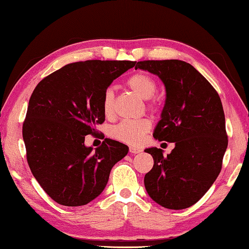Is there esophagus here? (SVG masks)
<instances>
[{"label":"esophagus","instance_id":"34e87169","mask_svg":"<svg viewBox=\"0 0 249 249\" xmlns=\"http://www.w3.org/2000/svg\"><path fill=\"white\" fill-rule=\"evenodd\" d=\"M141 151H142V150H141L140 147H136V146H129V153H131V154H137V153H140Z\"/></svg>","mask_w":249,"mask_h":249}]
</instances>
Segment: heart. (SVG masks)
Listing matches in <instances>:
<instances>
[{"label": "heart", "mask_w": 249, "mask_h": 249, "mask_svg": "<svg viewBox=\"0 0 249 249\" xmlns=\"http://www.w3.org/2000/svg\"><path fill=\"white\" fill-rule=\"evenodd\" d=\"M126 85L133 91L143 99H150L157 92V83L154 78L145 72H136L126 81ZM153 107V104H150ZM114 110V91L112 88H107L103 96V112L105 116H110ZM151 128V123L147 120L123 121L115 125L110 129L109 134L115 140L128 144H137L142 140L146 132Z\"/></svg>", "instance_id": "1"}]
</instances>
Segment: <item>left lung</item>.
Masks as SVG:
<instances>
[{
  "label": "left lung",
  "mask_w": 249,
  "mask_h": 249,
  "mask_svg": "<svg viewBox=\"0 0 249 249\" xmlns=\"http://www.w3.org/2000/svg\"><path fill=\"white\" fill-rule=\"evenodd\" d=\"M137 68L164 84L165 104L153 136L176 145L166 157L161 148H145L154 165L144 177V185L160 206L185 209L205 196L220 173L228 145L220 97L185 61L145 60L137 62Z\"/></svg>",
  "instance_id": "obj_1"
}]
</instances>
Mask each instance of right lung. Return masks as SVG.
<instances>
[{
    "mask_svg": "<svg viewBox=\"0 0 249 249\" xmlns=\"http://www.w3.org/2000/svg\"><path fill=\"white\" fill-rule=\"evenodd\" d=\"M135 61L87 60L58 69L40 81L22 127L30 170L59 205H87L105 189L110 170L128 146L105 139L92 150L85 136L104 123V92Z\"/></svg>",
    "mask_w": 249,
    "mask_h": 249,
    "instance_id": "obj_1",
    "label": "right lung"
}]
</instances>
